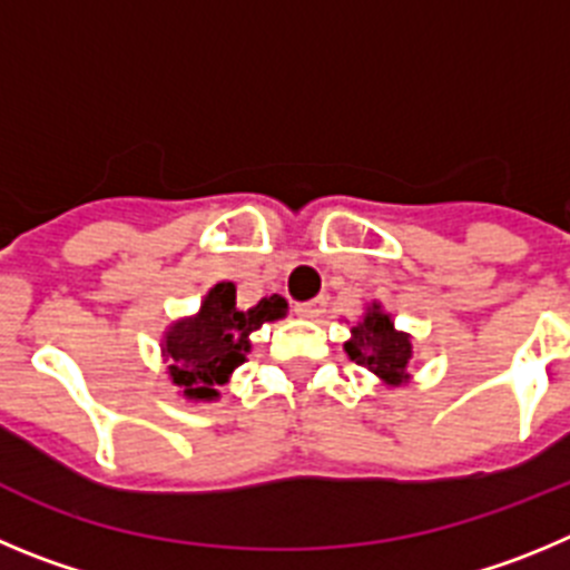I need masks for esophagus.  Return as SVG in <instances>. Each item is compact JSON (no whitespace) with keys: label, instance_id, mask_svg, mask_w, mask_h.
<instances>
[{"label":"esophagus","instance_id":"34e87169","mask_svg":"<svg viewBox=\"0 0 570 570\" xmlns=\"http://www.w3.org/2000/svg\"><path fill=\"white\" fill-rule=\"evenodd\" d=\"M323 312V297H315V301H306V304L295 306V315L304 317V321H315Z\"/></svg>","mask_w":570,"mask_h":570}]
</instances>
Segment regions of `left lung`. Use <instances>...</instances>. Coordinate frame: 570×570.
Wrapping results in <instances>:
<instances>
[{
	"label": "left lung",
	"mask_w": 570,
	"mask_h": 570,
	"mask_svg": "<svg viewBox=\"0 0 570 570\" xmlns=\"http://www.w3.org/2000/svg\"><path fill=\"white\" fill-rule=\"evenodd\" d=\"M346 355L372 372L383 389H400L412 383V335L394 326L392 312L381 306V301L363 309L361 321L348 330V341L343 343Z\"/></svg>",
	"instance_id": "left-lung-1"
}]
</instances>
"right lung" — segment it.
<instances>
[{
    "mask_svg": "<svg viewBox=\"0 0 570 570\" xmlns=\"http://www.w3.org/2000/svg\"><path fill=\"white\" fill-rule=\"evenodd\" d=\"M289 304L281 295L261 297L249 309L235 304L233 281H218L202 297L198 312L173 321L161 335L167 377L189 403H215L235 368L247 361L249 335L264 323L286 317Z\"/></svg>",
    "mask_w": 570,
    "mask_h": 570,
    "instance_id": "right-lung-1",
    "label": "right lung"
}]
</instances>
